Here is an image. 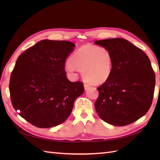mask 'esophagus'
<instances>
[{"label":"esophagus","instance_id":"34e87169","mask_svg":"<svg viewBox=\"0 0 160 160\" xmlns=\"http://www.w3.org/2000/svg\"><path fill=\"white\" fill-rule=\"evenodd\" d=\"M90 88V85H89V84H88V83H84V88H85V90H87V89H88L89 88Z\"/></svg>","mask_w":160,"mask_h":160}]
</instances>
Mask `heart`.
Returning <instances> with one entry per match:
<instances>
[{
	"label": "heart",
	"mask_w": 160,
	"mask_h": 160,
	"mask_svg": "<svg viewBox=\"0 0 160 160\" xmlns=\"http://www.w3.org/2000/svg\"><path fill=\"white\" fill-rule=\"evenodd\" d=\"M112 65V55L108 49L86 45L80 47L71 57L66 69L71 73L79 69L85 80L99 84L109 79Z\"/></svg>",
	"instance_id": "heart-1"
}]
</instances>
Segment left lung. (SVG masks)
Wrapping results in <instances>:
<instances>
[{"instance_id":"1","label":"left lung","mask_w":160,"mask_h":160,"mask_svg":"<svg viewBox=\"0 0 160 160\" xmlns=\"http://www.w3.org/2000/svg\"><path fill=\"white\" fill-rule=\"evenodd\" d=\"M113 58L109 79L98 88L95 108L100 118L115 126H125L141 118L152 103L156 76L142 50L123 38L96 41Z\"/></svg>"}]
</instances>
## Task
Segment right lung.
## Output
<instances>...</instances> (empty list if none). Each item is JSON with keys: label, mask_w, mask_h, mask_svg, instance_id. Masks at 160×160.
<instances>
[{"label": "right lung", "mask_w": 160, "mask_h": 160, "mask_svg": "<svg viewBox=\"0 0 160 160\" xmlns=\"http://www.w3.org/2000/svg\"><path fill=\"white\" fill-rule=\"evenodd\" d=\"M75 44L42 40L19 55L11 72L9 91L14 109L28 122L49 128L65 122L75 100L83 94L82 82H71L66 59Z\"/></svg>", "instance_id": "obj_1"}]
</instances>
